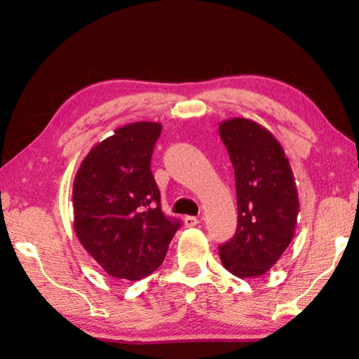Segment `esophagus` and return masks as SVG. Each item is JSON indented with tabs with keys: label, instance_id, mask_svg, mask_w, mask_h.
Returning a JSON list of instances; mask_svg holds the SVG:
<instances>
[{
	"label": "esophagus",
	"instance_id": "obj_1",
	"mask_svg": "<svg viewBox=\"0 0 359 359\" xmlns=\"http://www.w3.org/2000/svg\"><path fill=\"white\" fill-rule=\"evenodd\" d=\"M199 223V218L198 217H191V215H187L184 217V224L187 228H191V226H196Z\"/></svg>",
	"mask_w": 359,
	"mask_h": 359
}]
</instances>
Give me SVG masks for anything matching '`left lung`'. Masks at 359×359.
<instances>
[{"label":"left lung","mask_w":359,"mask_h":359,"mask_svg":"<svg viewBox=\"0 0 359 359\" xmlns=\"http://www.w3.org/2000/svg\"><path fill=\"white\" fill-rule=\"evenodd\" d=\"M218 133L233 163L238 194V229L218 253L233 276L259 277L294 236L299 212L294 175L282 145L257 121L224 120Z\"/></svg>","instance_id":"obj_1"}]
</instances>
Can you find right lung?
Here are the masks:
<instances>
[{"label":"right lung","mask_w":359,"mask_h":359,"mask_svg":"<svg viewBox=\"0 0 359 359\" xmlns=\"http://www.w3.org/2000/svg\"><path fill=\"white\" fill-rule=\"evenodd\" d=\"M161 123L135 121L88 151L72 187L74 231L109 276L141 280L160 267L179 220L163 214L150 160Z\"/></svg>","instance_id":"right-lung-1"}]
</instances>
